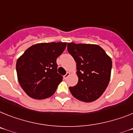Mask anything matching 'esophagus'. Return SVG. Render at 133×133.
Masks as SVG:
<instances>
[{"mask_svg":"<svg viewBox=\"0 0 133 133\" xmlns=\"http://www.w3.org/2000/svg\"><path fill=\"white\" fill-rule=\"evenodd\" d=\"M70 76V72H68V73H67L66 74H65V75L63 76V78H64L65 80V79L68 78V77Z\"/></svg>","mask_w":133,"mask_h":133,"instance_id":"obj_1","label":"esophagus"}]
</instances>
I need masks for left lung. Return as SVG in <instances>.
<instances>
[{"label": "left lung", "mask_w": 133, "mask_h": 133, "mask_svg": "<svg viewBox=\"0 0 133 133\" xmlns=\"http://www.w3.org/2000/svg\"><path fill=\"white\" fill-rule=\"evenodd\" d=\"M68 51L76 62L78 82L69 87L72 95L81 101L92 102L105 91L111 77L110 57L97 44L68 43Z\"/></svg>", "instance_id": "8db88e82"}]
</instances>
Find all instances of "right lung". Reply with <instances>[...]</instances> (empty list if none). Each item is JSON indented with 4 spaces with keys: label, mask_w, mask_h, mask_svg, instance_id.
<instances>
[{
    "label": "right lung",
    "mask_w": 133,
    "mask_h": 133,
    "mask_svg": "<svg viewBox=\"0 0 133 133\" xmlns=\"http://www.w3.org/2000/svg\"><path fill=\"white\" fill-rule=\"evenodd\" d=\"M66 42L38 43L29 47L16 63L17 79L29 97L44 99L53 95L63 77L57 73V58Z\"/></svg>",
    "instance_id": "obj_1"
}]
</instances>
